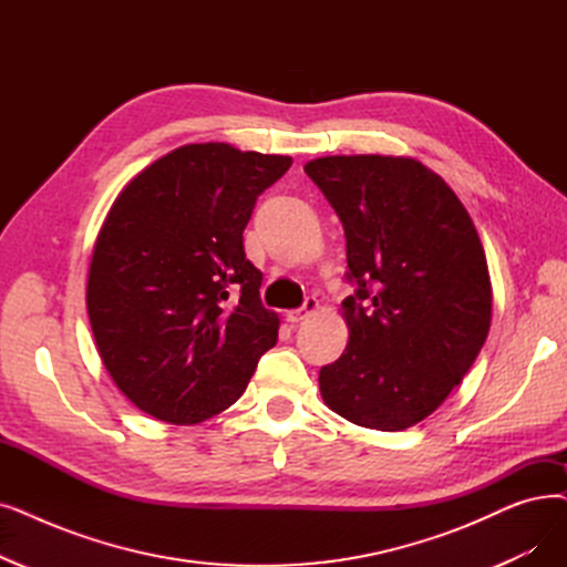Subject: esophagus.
<instances>
[{"label": "esophagus", "instance_id": "esophagus-1", "mask_svg": "<svg viewBox=\"0 0 567 567\" xmlns=\"http://www.w3.org/2000/svg\"><path fill=\"white\" fill-rule=\"evenodd\" d=\"M317 308H319L317 299H315V297H308V299L303 301V306H301V308H297V310H289V312H287V319H289L291 324H299V322H303L306 317H310Z\"/></svg>", "mask_w": 567, "mask_h": 567}]
</instances>
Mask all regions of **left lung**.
Wrapping results in <instances>:
<instances>
[{
    "instance_id": "left-lung-1",
    "label": "left lung",
    "mask_w": 567,
    "mask_h": 567,
    "mask_svg": "<svg viewBox=\"0 0 567 567\" xmlns=\"http://www.w3.org/2000/svg\"><path fill=\"white\" fill-rule=\"evenodd\" d=\"M348 240L344 352L319 371L344 420L403 431L471 371L491 327V280L471 215L437 174L408 157L306 164Z\"/></svg>"
}]
</instances>
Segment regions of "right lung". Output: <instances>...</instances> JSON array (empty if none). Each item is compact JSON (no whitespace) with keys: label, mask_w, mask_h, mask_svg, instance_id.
<instances>
[{"label":"right lung","mask_w":567,"mask_h":567,"mask_svg":"<svg viewBox=\"0 0 567 567\" xmlns=\"http://www.w3.org/2000/svg\"><path fill=\"white\" fill-rule=\"evenodd\" d=\"M291 157L194 143L120 192L96 236L87 315L113 382L143 412L196 424L240 399L280 319L243 231Z\"/></svg>","instance_id":"add662e5"}]
</instances>
